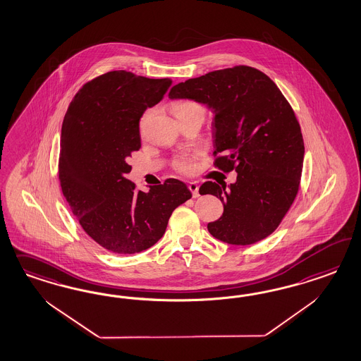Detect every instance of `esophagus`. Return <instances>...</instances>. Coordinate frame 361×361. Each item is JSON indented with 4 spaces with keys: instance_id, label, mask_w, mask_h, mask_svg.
Masks as SVG:
<instances>
[{
    "instance_id": "34e87169",
    "label": "esophagus",
    "mask_w": 361,
    "mask_h": 361,
    "mask_svg": "<svg viewBox=\"0 0 361 361\" xmlns=\"http://www.w3.org/2000/svg\"><path fill=\"white\" fill-rule=\"evenodd\" d=\"M188 188H189V190L192 192V196H193V198H196V197L200 196V195H198V185H197V183H189Z\"/></svg>"
}]
</instances>
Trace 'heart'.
Here are the masks:
<instances>
[{"instance_id": "obj_1", "label": "heart", "mask_w": 361, "mask_h": 361, "mask_svg": "<svg viewBox=\"0 0 361 361\" xmlns=\"http://www.w3.org/2000/svg\"><path fill=\"white\" fill-rule=\"evenodd\" d=\"M172 112L175 114L177 119L185 118L189 115H202L205 114V111L202 109V106H200L197 102L193 100H181L177 102L172 106ZM149 118V114H144L142 119H140V130H142L147 124V121ZM173 168L177 172L184 173V175H190L196 171V163H195V157L190 154H181L177 156L173 160Z\"/></svg>"}]
</instances>
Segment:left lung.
I'll return each instance as SVG.
<instances>
[{
	"instance_id": "left-lung-1",
	"label": "left lung",
	"mask_w": 361,
	"mask_h": 361,
	"mask_svg": "<svg viewBox=\"0 0 361 361\" xmlns=\"http://www.w3.org/2000/svg\"><path fill=\"white\" fill-rule=\"evenodd\" d=\"M169 98L213 109V165L238 173L230 188L213 181L200 186V195L224 204L209 233L242 246L269 237L291 208L303 169L305 142L288 100L264 73L245 65L188 79L171 88Z\"/></svg>"
}]
</instances>
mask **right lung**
<instances>
[{
  "label": "right lung",
  "instance_id": "1",
  "mask_svg": "<svg viewBox=\"0 0 361 361\" xmlns=\"http://www.w3.org/2000/svg\"><path fill=\"white\" fill-rule=\"evenodd\" d=\"M172 79L109 71L79 88L66 112L58 177L82 229L115 254L149 249L164 235L172 212L192 193L166 178L148 193L127 178L128 160L142 147V112L164 98Z\"/></svg>",
  "mask_w": 361,
  "mask_h": 361
}]
</instances>
